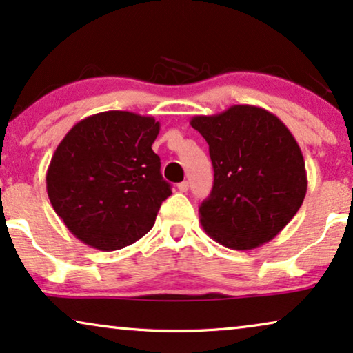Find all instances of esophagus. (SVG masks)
Masks as SVG:
<instances>
[{
  "instance_id": "34e87169",
  "label": "esophagus",
  "mask_w": 353,
  "mask_h": 353,
  "mask_svg": "<svg viewBox=\"0 0 353 353\" xmlns=\"http://www.w3.org/2000/svg\"><path fill=\"white\" fill-rule=\"evenodd\" d=\"M176 188H178V191H181V193H186L188 188H190V183H188V181H181V183H178Z\"/></svg>"
}]
</instances>
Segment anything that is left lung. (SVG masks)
I'll return each mask as SVG.
<instances>
[{
  "instance_id": "left-lung-1",
  "label": "left lung",
  "mask_w": 353,
  "mask_h": 353,
  "mask_svg": "<svg viewBox=\"0 0 353 353\" xmlns=\"http://www.w3.org/2000/svg\"><path fill=\"white\" fill-rule=\"evenodd\" d=\"M190 125L209 144L214 186L199 208L204 232L232 250L271 241L299 212L308 180L300 145L268 110L232 105Z\"/></svg>"
}]
</instances>
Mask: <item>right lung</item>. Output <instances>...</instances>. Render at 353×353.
Instances as JSON below:
<instances>
[{
    "mask_svg": "<svg viewBox=\"0 0 353 353\" xmlns=\"http://www.w3.org/2000/svg\"><path fill=\"white\" fill-rule=\"evenodd\" d=\"M152 117L110 110L77 121L54 150L47 193L54 212L82 243L121 250L143 238L172 194L152 144Z\"/></svg>",
    "mask_w": 353,
    "mask_h": 353,
    "instance_id": "add662e5",
    "label": "right lung"
}]
</instances>
